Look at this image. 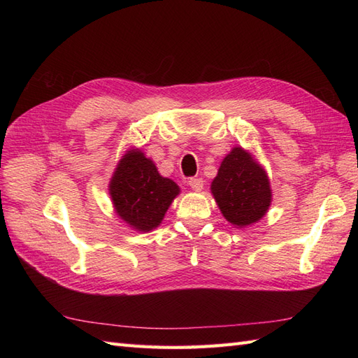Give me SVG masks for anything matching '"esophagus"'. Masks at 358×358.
Masks as SVG:
<instances>
[{
    "instance_id": "34e87169",
    "label": "esophagus",
    "mask_w": 358,
    "mask_h": 358,
    "mask_svg": "<svg viewBox=\"0 0 358 358\" xmlns=\"http://www.w3.org/2000/svg\"><path fill=\"white\" fill-rule=\"evenodd\" d=\"M188 183H189V187H191L192 191L200 192L203 189V179H200V178H192V179H189Z\"/></svg>"
}]
</instances>
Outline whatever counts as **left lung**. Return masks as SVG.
<instances>
[{"instance_id": "left-lung-1", "label": "left lung", "mask_w": 358, "mask_h": 358, "mask_svg": "<svg viewBox=\"0 0 358 358\" xmlns=\"http://www.w3.org/2000/svg\"><path fill=\"white\" fill-rule=\"evenodd\" d=\"M210 192L234 229L263 220L272 204V188L264 167L242 146H234L225 155L210 183Z\"/></svg>"}]
</instances>
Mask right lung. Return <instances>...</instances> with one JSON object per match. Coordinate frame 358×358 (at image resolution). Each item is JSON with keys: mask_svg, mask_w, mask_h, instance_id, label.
Returning a JSON list of instances; mask_svg holds the SVG:
<instances>
[{"mask_svg": "<svg viewBox=\"0 0 358 358\" xmlns=\"http://www.w3.org/2000/svg\"><path fill=\"white\" fill-rule=\"evenodd\" d=\"M109 194L119 220L138 233H149L164 220L180 188L159 175L155 162L142 149L131 148L117 162Z\"/></svg>", "mask_w": 358, "mask_h": 358, "instance_id": "1", "label": "right lung"}]
</instances>
